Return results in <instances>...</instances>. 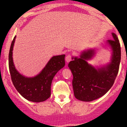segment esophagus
Masks as SVG:
<instances>
[{"instance_id":"esophagus-1","label":"esophagus","mask_w":127,"mask_h":127,"mask_svg":"<svg viewBox=\"0 0 127 127\" xmlns=\"http://www.w3.org/2000/svg\"><path fill=\"white\" fill-rule=\"evenodd\" d=\"M71 60H72V56H71V55L68 54L67 55L66 57H65V61H66V62L68 63L70 62Z\"/></svg>"}]
</instances>
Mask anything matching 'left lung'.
Masks as SVG:
<instances>
[{
	"instance_id": "8db88e82",
	"label": "left lung",
	"mask_w": 127,
	"mask_h": 127,
	"mask_svg": "<svg viewBox=\"0 0 127 127\" xmlns=\"http://www.w3.org/2000/svg\"><path fill=\"white\" fill-rule=\"evenodd\" d=\"M113 39L106 44L111 49L110 62L100 67L88 63L95 54V49L81 52L79 57H72L68 67L73 74L74 95L79 100L91 101L104 95L112 87L119 71L121 62V46L118 38L112 33Z\"/></svg>"
}]
</instances>
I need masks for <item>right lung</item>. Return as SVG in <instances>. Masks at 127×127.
Here are the masks:
<instances>
[{"label":"right lung","instance_id":"1","mask_svg":"<svg viewBox=\"0 0 127 127\" xmlns=\"http://www.w3.org/2000/svg\"><path fill=\"white\" fill-rule=\"evenodd\" d=\"M16 36L13 39L9 53V68L11 79L16 90L26 100L42 102L51 96V86L54 76L65 65V55L53 56L42 71L33 77H26L16 69L12 51Z\"/></svg>","mask_w":127,"mask_h":127}]
</instances>
